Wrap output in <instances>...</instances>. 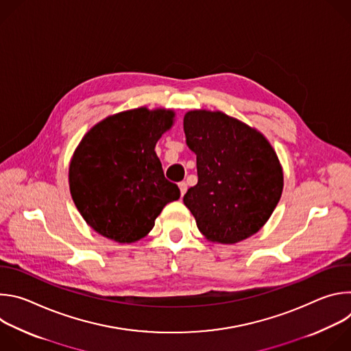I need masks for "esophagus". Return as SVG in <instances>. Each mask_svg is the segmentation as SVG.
I'll return each mask as SVG.
<instances>
[{
    "instance_id": "34e87169",
    "label": "esophagus",
    "mask_w": 351,
    "mask_h": 351,
    "mask_svg": "<svg viewBox=\"0 0 351 351\" xmlns=\"http://www.w3.org/2000/svg\"><path fill=\"white\" fill-rule=\"evenodd\" d=\"M179 189H180V195L183 197L184 193L187 191V183H186V182H180V183H179Z\"/></svg>"
}]
</instances>
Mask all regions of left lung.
I'll use <instances>...</instances> for the list:
<instances>
[{"label":"left lung","mask_w":351,"mask_h":351,"mask_svg":"<svg viewBox=\"0 0 351 351\" xmlns=\"http://www.w3.org/2000/svg\"><path fill=\"white\" fill-rule=\"evenodd\" d=\"M186 143L197 156L198 182L183 197L208 240L233 244L257 233L283 190V172L268 140L222 112L184 115Z\"/></svg>","instance_id":"1"}]
</instances>
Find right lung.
<instances>
[{"label": "right lung", "mask_w": 351, "mask_h": 351, "mask_svg": "<svg viewBox=\"0 0 351 351\" xmlns=\"http://www.w3.org/2000/svg\"><path fill=\"white\" fill-rule=\"evenodd\" d=\"M173 117L167 110L137 108L108 117L82 138L69 165V189L76 208L99 234L137 241L180 197L154 152Z\"/></svg>", "instance_id": "obj_1"}]
</instances>
